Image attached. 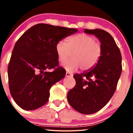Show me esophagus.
Here are the masks:
<instances>
[{
    "label": "esophagus",
    "instance_id": "1",
    "mask_svg": "<svg viewBox=\"0 0 133 133\" xmlns=\"http://www.w3.org/2000/svg\"><path fill=\"white\" fill-rule=\"evenodd\" d=\"M65 76H66V77H72V74H71V72H66Z\"/></svg>",
    "mask_w": 133,
    "mask_h": 133
}]
</instances>
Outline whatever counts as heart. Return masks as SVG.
Here are the masks:
<instances>
[{"label":"heart","mask_w":133,"mask_h":133,"mask_svg":"<svg viewBox=\"0 0 133 133\" xmlns=\"http://www.w3.org/2000/svg\"><path fill=\"white\" fill-rule=\"evenodd\" d=\"M58 59L67 71L72 72L79 67L82 71H88L95 67L103 54V46L92 36L79 34L68 37L66 42L58 41L56 45Z\"/></svg>","instance_id":"heart-1"}]
</instances>
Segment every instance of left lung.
Segmentation results:
<instances>
[{"instance_id":"1","label":"left lung","mask_w":133,"mask_h":133,"mask_svg":"<svg viewBox=\"0 0 133 133\" xmlns=\"http://www.w3.org/2000/svg\"><path fill=\"white\" fill-rule=\"evenodd\" d=\"M84 32L94 34L103 46V54L92 69L73 76L76 86L68 94L70 105L80 113L90 114L101 110L113 96L122 72V57L109 33L99 29Z\"/></svg>"}]
</instances>
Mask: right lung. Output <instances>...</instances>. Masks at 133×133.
<instances>
[{
  "label": "right lung",
  "instance_id": "obj_1",
  "mask_svg": "<svg viewBox=\"0 0 133 133\" xmlns=\"http://www.w3.org/2000/svg\"><path fill=\"white\" fill-rule=\"evenodd\" d=\"M77 31L38 24L18 39L9 63L8 77L10 94L22 109L34 110L48 101L51 87L65 76V70L59 66L56 44ZM51 68L52 72L45 71Z\"/></svg>",
  "mask_w": 133,
  "mask_h": 133
}]
</instances>
